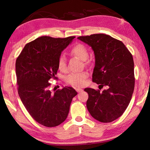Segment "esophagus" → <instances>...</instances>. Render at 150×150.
Returning <instances> with one entry per match:
<instances>
[{"mask_svg": "<svg viewBox=\"0 0 150 150\" xmlns=\"http://www.w3.org/2000/svg\"><path fill=\"white\" fill-rule=\"evenodd\" d=\"M76 91H77L78 93H80V92H82V91H83L82 88H76Z\"/></svg>", "mask_w": 150, "mask_h": 150, "instance_id": "obj_1", "label": "esophagus"}]
</instances>
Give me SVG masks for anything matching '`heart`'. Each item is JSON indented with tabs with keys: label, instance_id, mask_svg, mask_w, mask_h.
Returning a JSON list of instances; mask_svg holds the SVG:
<instances>
[{
	"label": "heart",
	"instance_id": "obj_1",
	"mask_svg": "<svg viewBox=\"0 0 150 150\" xmlns=\"http://www.w3.org/2000/svg\"><path fill=\"white\" fill-rule=\"evenodd\" d=\"M71 53L80 59L84 61L85 63H88L87 59L88 57V52L87 48L84 45L81 44H76L71 48ZM58 68L61 71H65L67 69V63L63 55H61L58 60ZM88 75V73L86 71L72 73L66 77L65 80L66 82L75 87H82L85 85L86 79Z\"/></svg>",
	"mask_w": 150,
	"mask_h": 150
}]
</instances>
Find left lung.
I'll return each mask as SVG.
<instances>
[{"instance_id": "left-lung-1", "label": "left lung", "mask_w": 150, "mask_h": 150, "mask_svg": "<svg viewBox=\"0 0 150 150\" xmlns=\"http://www.w3.org/2000/svg\"><path fill=\"white\" fill-rule=\"evenodd\" d=\"M77 38L94 51L95 65L93 81L107 89L100 92L86 88L87 108L91 115L101 122H111L122 115L130 103L134 89L132 55L120 40L104 34Z\"/></svg>"}]
</instances>
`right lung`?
Instances as JSON below:
<instances>
[{
	"label": "right lung",
	"mask_w": 150,
	"mask_h": 150,
	"mask_svg": "<svg viewBox=\"0 0 150 150\" xmlns=\"http://www.w3.org/2000/svg\"><path fill=\"white\" fill-rule=\"evenodd\" d=\"M75 38L40 37L25 45L16 59L19 96L32 117L43 126L55 127L63 122L77 95L70 87L52 92L49 83L51 79H57L59 58Z\"/></svg>",
	"instance_id": "obj_1"
}]
</instances>
